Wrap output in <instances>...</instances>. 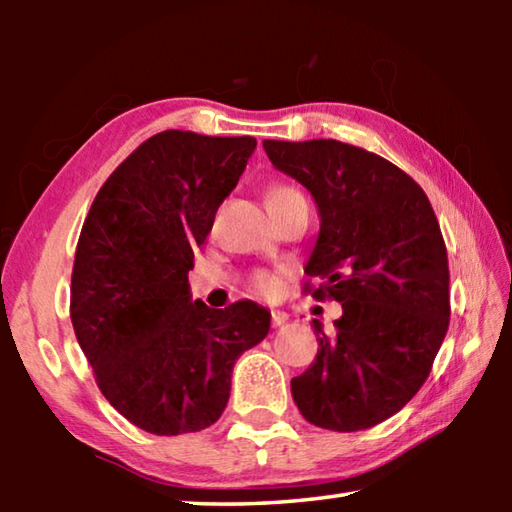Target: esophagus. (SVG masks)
I'll return each mask as SVG.
<instances>
[{"instance_id": "1", "label": "esophagus", "mask_w": 512, "mask_h": 512, "mask_svg": "<svg viewBox=\"0 0 512 512\" xmlns=\"http://www.w3.org/2000/svg\"><path fill=\"white\" fill-rule=\"evenodd\" d=\"M289 320V314L287 311H271V323H273V327H280V325H284Z\"/></svg>"}]
</instances>
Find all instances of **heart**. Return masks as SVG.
<instances>
[{
  "mask_svg": "<svg viewBox=\"0 0 512 512\" xmlns=\"http://www.w3.org/2000/svg\"><path fill=\"white\" fill-rule=\"evenodd\" d=\"M289 196H298L296 189L287 185H275L271 187V192H268V203L282 201V198H289ZM250 287H253L257 293H262V296H273V293L280 289V277L271 271L259 268V271L250 273Z\"/></svg>",
  "mask_w": 512,
  "mask_h": 512,
  "instance_id": "obj_1",
  "label": "heart"
}]
</instances>
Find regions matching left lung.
I'll return each mask as SVG.
<instances>
[{"label": "left lung", "mask_w": 512, "mask_h": 512, "mask_svg": "<svg viewBox=\"0 0 512 512\" xmlns=\"http://www.w3.org/2000/svg\"><path fill=\"white\" fill-rule=\"evenodd\" d=\"M275 169L305 185L320 235L305 266L316 300H336L334 332L291 379L307 422L361 431L395 415L427 381L449 327V264L427 194L393 162L336 140H264Z\"/></svg>", "instance_id": "1"}]
</instances>
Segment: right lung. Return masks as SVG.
<instances>
[{
  "label": "right lung",
  "instance_id": "right-lung-1",
  "mask_svg": "<svg viewBox=\"0 0 512 512\" xmlns=\"http://www.w3.org/2000/svg\"><path fill=\"white\" fill-rule=\"evenodd\" d=\"M255 146L162 131L110 173L85 216L69 296L76 341L103 397L155 436L219 420L235 361L271 327L253 300L192 302L187 280Z\"/></svg>",
  "mask_w": 512,
  "mask_h": 512
}]
</instances>
